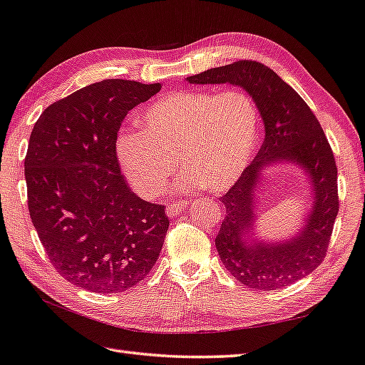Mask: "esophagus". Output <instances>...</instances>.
<instances>
[{
  "label": "esophagus",
  "instance_id": "1",
  "mask_svg": "<svg viewBox=\"0 0 365 365\" xmlns=\"http://www.w3.org/2000/svg\"><path fill=\"white\" fill-rule=\"evenodd\" d=\"M188 205H190V202H186V200L171 202V203H169V205L166 207V215H168L169 217H175L177 215H180L182 211H185L186 208H188Z\"/></svg>",
  "mask_w": 365,
  "mask_h": 365
}]
</instances>
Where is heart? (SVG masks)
<instances>
[{
	"label": "heart",
	"mask_w": 365,
	"mask_h": 365,
	"mask_svg": "<svg viewBox=\"0 0 365 365\" xmlns=\"http://www.w3.org/2000/svg\"><path fill=\"white\" fill-rule=\"evenodd\" d=\"M141 130L123 129L116 155L127 182L144 199H155L179 166V190L224 191L249 166L259 138V110L247 93L180 90L152 103Z\"/></svg>",
	"instance_id": "obj_1"
}]
</instances>
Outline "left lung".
Segmentation results:
<instances>
[{
    "label": "left lung",
    "mask_w": 365,
    "mask_h": 365,
    "mask_svg": "<svg viewBox=\"0 0 365 365\" xmlns=\"http://www.w3.org/2000/svg\"><path fill=\"white\" fill-rule=\"evenodd\" d=\"M194 86L230 83L255 101L264 124V141L225 196L227 208L216 249L224 266L252 289H279L316 270L327 255L339 211L337 168L333 150L308 104L270 68L240 61L186 78ZM299 167L307 177L312 203L302 225L284 240L257 235V190L267 168Z\"/></svg>",
    "instance_id": "left-lung-1"
}]
</instances>
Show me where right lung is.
Returning a JSON list of instances; mask_svg holds the SVG:
<instances>
[{
    "label": "right lung",
    "instance_id": "add662e5",
    "mask_svg": "<svg viewBox=\"0 0 365 365\" xmlns=\"http://www.w3.org/2000/svg\"><path fill=\"white\" fill-rule=\"evenodd\" d=\"M160 88L106 79L51 104L34 124L24 158L29 215L57 272L82 289H130L162 252L165 207L130 190L116 157L123 120Z\"/></svg>",
    "mask_w": 365,
    "mask_h": 365
}]
</instances>
